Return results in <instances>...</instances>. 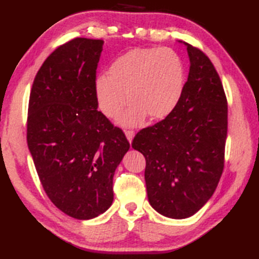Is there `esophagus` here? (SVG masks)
<instances>
[{
  "instance_id": "obj_1",
  "label": "esophagus",
  "mask_w": 259,
  "mask_h": 259,
  "mask_svg": "<svg viewBox=\"0 0 259 259\" xmlns=\"http://www.w3.org/2000/svg\"><path fill=\"white\" fill-rule=\"evenodd\" d=\"M124 134H125L126 139H128V140H129V142L131 144V141H133V139H134V136H135V131H133V130H125V131H124Z\"/></svg>"
}]
</instances>
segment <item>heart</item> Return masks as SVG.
I'll return each mask as SVG.
<instances>
[{
	"instance_id": "obj_1",
	"label": "heart",
	"mask_w": 259,
	"mask_h": 259,
	"mask_svg": "<svg viewBox=\"0 0 259 259\" xmlns=\"http://www.w3.org/2000/svg\"><path fill=\"white\" fill-rule=\"evenodd\" d=\"M184 82L183 60L172 49L135 48L115 58L107 75L98 76L95 93L99 109L110 119L119 117L128 100L130 106L120 122L136 126L146 117L160 120L171 113Z\"/></svg>"
}]
</instances>
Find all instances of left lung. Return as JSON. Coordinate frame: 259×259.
Wrapping results in <instances>:
<instances>
[{"label": "left lung", "mask_w": 259, "mask_h": 259, "mask_svg": "<svg viewBox=\"0 0 259 259\" xmlns=\"http://www.w3.org/2000/svg\"><path fill=\"white\" fill-rule=\"evenodd\" d=\"M185 43L188 80L172 112L135 136L133 148L146 158L148 200L163 216L188 218L217 188L225 163L227 99L210 60Z\"/></svg>", "instance_id": "8db88e82"}]
</instances>
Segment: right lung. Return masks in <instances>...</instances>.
<instances>
[{
  "instance_id": "1",
  "label": "right lung",
  "mask_w": 259,
  "mask_h": 259,
  "mask_svg": "<svg viewBox=\"0 0 259 259\" xmlns=\"http://www.w3.org/2000/svg\"><path fill=\"white\" fill-rule=\"evenodd\" d=\"M103 41L75 37L57 48L33 81L26 139L50 200L68 216L98 217L113 201V176L130 144L98 111Z\"/></svg>"
}]
</instances>
